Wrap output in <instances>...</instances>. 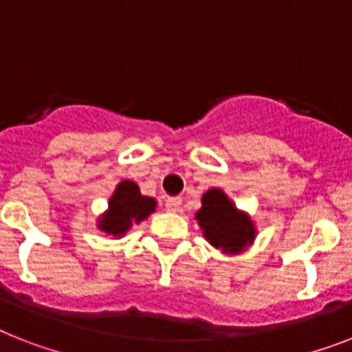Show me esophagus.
Masks as SVG:
<instances>
[{
    "label": "esophagus",
    "mask_w": 352,
    "mask_h": 352,
    "mask_svg": "<svg viewBox=\"0 0 352 352\" xmlns=\"http://www.w3.org/2000/svg\"><path fill=\"white\" fill-rule=\"evenodd\" d=\"M164 206H166L168 211H171V213H175V211L181 210L182 201H181V199H179V197H171V199H166Z\"/></svg>",
    "instance_id": "1"
}]
</instances>
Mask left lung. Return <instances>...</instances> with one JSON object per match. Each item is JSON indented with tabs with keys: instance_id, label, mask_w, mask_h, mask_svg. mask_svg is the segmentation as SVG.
I'll return each mask as SVG.
<instances>
[{
	"instance_id": "left-lung-1",
	"label": "left lung",
	"mask_w": 352,
	"mask_h": 352,
	"mask_svg": "<svg viewBox=\"0 0 352 352\" xmlns=\"http://www.w3.org/2000/svg\"><path fill=\"white\" fill-rule=\"evenodd\" d=\"M195 219L206 241L224 253H241L255 241L256 230L251 217L239 210L219 188H211L202 195V208Z\"/></svg>"
}]
</instances>
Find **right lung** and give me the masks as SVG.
<instances>
[{"label": "right lung", "mask_w": 352, "mask_h": 352, "mask_svg": "<svg viewBox=\"0 0 352 352\" xmlns=\"http://www.w3.org/2000/svg\"><path fill=\"white\" fill-rule=\"evenodd\" d=\"M155 199L141 195L139 186L133 181H122L117 184L110 197L108 210L102 213L97 226L99 230L113 236H122L131 228L139 224L155 211Z\"/></svg>", "instance_id": "add662e5"}]
</instances>
